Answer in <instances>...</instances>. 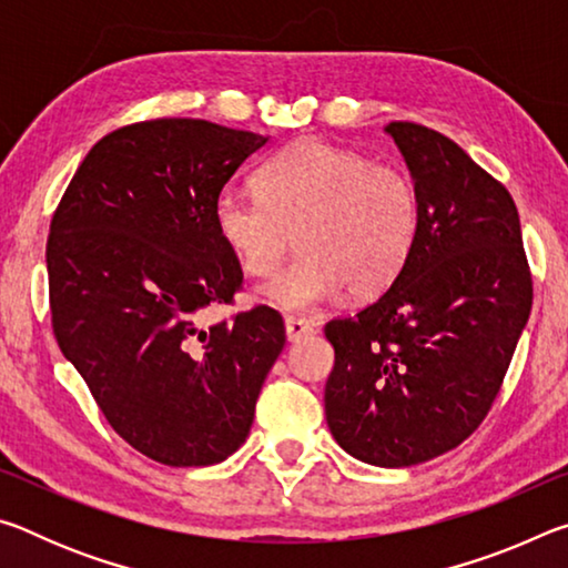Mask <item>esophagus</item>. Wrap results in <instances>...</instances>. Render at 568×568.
<instances>
[{"mask_svg":"<svg viewBox=\"0 0 568 568\" xmlns=\"http://www.w3.org/2000/svg\"><path fill=\"white\" fill-rule=\"evenodd\" d=\"M313 331H315V325L311 321L295 318V315H287V318H285V335H287V341H291V343L305 338V335H311Z\"/></svg>","mask_w":568,"mask_h":568,"instance_id":"esophagus-1","label":"esophagus"}]
</instances>
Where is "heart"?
Masks as SVG:
<instances>
[{
    "label": "heart",
    "instance_id": "heart-1",
    "mask_svg": "<svg viewBox=\"0 0 568 568\" xmlns=\"http://www.w3.org/2000/svg\"><path fill=\"white\" fill-rule=\"evenodd\" d=\"M257 192L223 190L215 233L247 275L267 277L293 245L301 255L265 285L283 311H315L343 287L355 297L386 291L418 237L420 197L406 170L363 152L303 140L255 175Z\"/></svg>",
    "mask_w": 568,
    "mask_h": 568
}]
</instances>
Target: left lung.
<instances>
[{"label":"left lung","instance_id":"8db88e82","mask_svg":"<svg viewBox=\"0 0 568 568\" xmlns=\"http://www.w3.org/2000/svg\"><path fill=\"white\" fill-rule=\"evenodd\" d=\"M420 197L408 263L378 301L325 325L333 438L371 466L403 468L456 448L501 390L534 283L514 197L454 140L390 122Z\"/></svg>","mask_w":568,"mask_h":568}]
</instances>
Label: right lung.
<instances>
[{
	"label": "right lung",
	"mask_w": 568,
	"mask_h": 568,
	"mask_svg": "<svg viewBox=\"0 0 568 568\" xmlns=\"http://www.w3.org/2000/svg\"><path fill=\"white\" fill-rule=\"evenodd\" d=\"M265 142L207 120L124 124L88 152L52 215L57 345L118 436L158 464L235 454L285 345L267 305L203 325L243 287L215 233V200Z\"/></svg>",
	"instance_id": "add662e5"
}]
</instances>
